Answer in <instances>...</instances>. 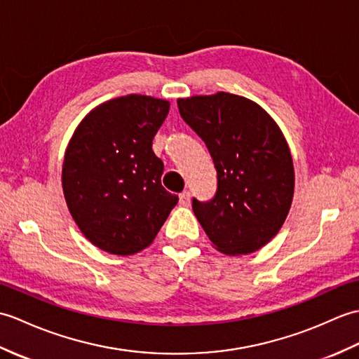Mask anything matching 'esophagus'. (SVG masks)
I'll return each instance as SVG.
<instances>
[{
  "label": "esophagus",
  "instance_id": "34e87169",
  "mask_svg": "<svg viewBox=\"0 0 359 359\" xmlns=\"http://www.w3.org/2000/svg\"><path fill=\"white\" fill-rule=\"evenodd\" d=\"M180 204L181 205H189L190 204V194L189 192L180 194Z\"/></svg>",
  "mask_w": 359,
  "mask_h": 359
}]
</instances>
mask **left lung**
<instances>
[{"instance_id": "left-lung-1", "label": "left lung", "mask_w": 359, "mask_h": 359, "mask_svg": "<svg viewBox=\"0 0 359 359\" xmlns=\"http://www.w3.org/2000/svg\"><path fill=\"white\" fill-rule=\"evenodd\" d=\"M182 119L207 146L218 175L213 200L194 198V213L217 250L240 257L280 232L294 190L287 141L257 102L218 92L178 98Z\"/></svg>"}]
</instances>
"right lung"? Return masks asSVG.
<instances>
[{"label":"right lung","instance_id":"obj_1","mask_svg":"<svg viewBox=\"0 0 359 359\" xmlns=\"http://www.w3.org/2000/svg\"><path fill=\"white\" fill-rule=\"evenodd\" d=\"M170 102L126 95L92 109L78 124L62 161L72 218L98 249L119 257L154 243L178 203L163 187L164 164L152 141Z\"/></svg>","mask_w":359,"mask_h":359}]
</instances>
